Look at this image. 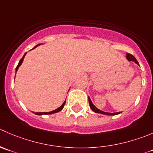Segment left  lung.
Segmentation results:
<instances>
[{"mask_svg": "<svg viewBox=\"0 0 153 153\" xmlns=\"http://www.w3.org/2000/svg\"><path fill=\"white\" fill-rule=\"evenodd\" d=\"M126 59L128 60V61H133L134 62V63H136V64H137L139 66V63L138 62H137V60H136L135 57H134V56H132L131 54H128V53H126ZM88 100H89V104H90V108L92 109V111H94L95 113H98V114H105V115H108V116H114V115H117V114H120V113L122 112H116V113H108V112H105V111H101V110L98 109L97 108H96V106H95L93 104V102H92L91 99H90V98L88 96Z\"/></svg>", "mask_w": 153, "mask_h": 153, "instance_id": "1", "label": "left lung"}]
</instances>
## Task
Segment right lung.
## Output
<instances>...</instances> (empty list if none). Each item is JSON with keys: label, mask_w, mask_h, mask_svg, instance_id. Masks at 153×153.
Wrapping results in <instances>:
<instances>
[{"label": "right lung", "mask_w": 153, "mask_h": 153, "mask_svg": "<svg viewBox=\"0 0 153 153\" xmlns=\"http://www.w3.org/2000/svg\"><path fill=\"white\" fill-rule=\"evenodd\" d=\"M41 45V44H39V45H36V46L34 47V48H33V49H34V48H36L37 46H39V45ZM26 54H27V53H25V54H24V56H23V57H22V58L21 59L20 61L19 62V64H18L17 67L16 68V72H17L18 69H19V68L20 67L21 65H22V63H23L24 58H25V55H26ZM15 78H16V76H15ZM65 103H66V100H65L64 102H63V103L62 104L61 106H60V107H59L58 108H57V109L54 110V111H50V112H35V113H34V114H36V115H43V114H55V113L59 112V111H61L62 109H63V106H64V105H65Z\"/></svg>", "instance_id": "right-lung-1"}]
</instances>
